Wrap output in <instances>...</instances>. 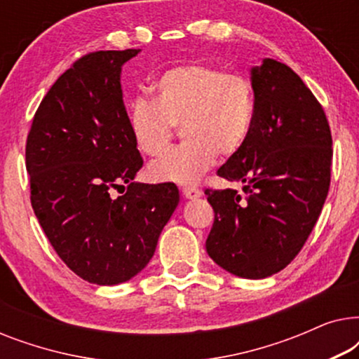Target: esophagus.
<instances>
[{
  "instance_id": "1",
  "label": "esophagus",
  "mask_w": 359,
  "mask_h": 359,
  "mask_svg": "<svg viewBox=\"0 0 359 359\" xmlns=\"http://www.w3.org/2000/svg\"><path fill=\"white\" fill-rule=\"evenodd\" d=\"M201 194H203V191L196 188V186H184L183 188V196L186 199H198L201 198Z\"/></svg>"
}]
</instances>
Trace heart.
I'll return each instance as SVG.
<instances>
[{
    "label": "heart",
    "mask_w": 359,
    "mask_h": 359,
    "mask_svg": "<svg viewBox=\"0 0 359 359\" xmlns=\"http://www.w3.org/2000/svg\"><path fill=\"white\" fill-rule=\"evenodd\" d=\"M154 101L135 97L127 106V126L135 149L147 156L166 150L180 126L183 144L149 166L156 183H193L219 158L238 154L252 132L257 95L242 73H225L209 63L166 68L151 83Z\"/></svg>",
    "instance_id": "heart-1"
}]
</instances>
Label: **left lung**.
<instances>
[{"mask_svg":"<svg viewBox=\"0 0 359 359\" xmlns=\"http://www.w3.org/2000/svg\"><path fill=\"white\" fill-rule=\"evenodd\" d=\"M248 140L217 175L242 189L204 191L214 209L205 250L225 271L262 279L286 268L311 235L330 188L332 132L302 78L266 58L252 70Z\"/></svg>","mask_w":359,"mask_h":359,"instance_id":"8db88e82","label":"left lung"}]
</instances>
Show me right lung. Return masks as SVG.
I'll list each match as a JSON object with an SVG mask.
<instances>
[{
	"mask_svg": "<svg viewBox=\"0 0 359 359\" xmlns=\"http://www.w3.org/2000/svg\"><path fill=\"white\" fill-rule=\"evenodd\" d=\"M139 52L97 50L73 62L43 96L26 142L39 224L62 262L101 286L147 266L180 201L173 183L132 181L144 160L127 126L121 68ZM122 184L126 193L114 198Z\"/></svg>",
	"mask_w": 359,
	"mask_h": 359,
	"instance_id": "add662e5",
	"label": "right lung"
}]
</instances>
